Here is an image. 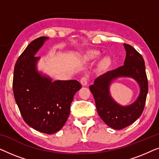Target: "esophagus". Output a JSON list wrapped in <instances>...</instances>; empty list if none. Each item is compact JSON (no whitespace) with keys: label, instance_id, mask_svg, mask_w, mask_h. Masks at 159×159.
Returning a JSON list of instances; mask_svg holds the SVG:
<instances>
[{"label":"esophagus","instance_id":"34e87169","mask_svg":"<svg viewBox=\"0 0 159 159\" xmlns=\"http://www.w3.org/2000/svg\"><path fill=\"white\" fill-rule=\"evenodd\" d=\"M89 81V76L88 75H84L83 77H82L81 80H80V82L83 86H85L88 84V82Z\"/></svg>","mask_w":159,"mask_h":159}]
</instances>
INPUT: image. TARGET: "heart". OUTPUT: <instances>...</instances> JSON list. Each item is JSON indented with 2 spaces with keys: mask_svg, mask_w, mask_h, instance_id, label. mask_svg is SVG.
I'll return each instance as SVG.
<instances>
[{
  "mask_svg": "<svg viewBox=\"0 0 159 159\" xmlns=\"http://www.w3.org/2000/svg\"><path fill=\"white\" fill-rule=\"evenodd\" d=\"M99 55H100V54H99L98 52L94 51V52H93L92 53H91L90 56H91V58H97V57H98ZM109 63H110V60L108 59V58H104L103 61V64L104 65V66H106V65H108V64H109Z\"/></svg>",
  "mask_w": 159,
  "mask_h": 159,
  "instance_id": "b5f03b06",
  "label": "heart"
}]
</instances>
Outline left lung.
<instances>
[{"label": "left lung", "instance_id": "1", "mask_svg": "<svg viewBox=\"0 0 159 159\" xmlns=\"http://www.w3.org/2000/svg\"><path fill=\"white\" fill-rule=\"evenodd\" d=\"M126 51L125 64L118 68L106 71L96 78L90 90L95 98L98 114L108 126L121 129L135 121L144 110L148 90V82L143 56L132 45L124 44ZM119 76H131L140 84L141 94L130 106L121 107L110 96L108 88L114 79Z\"/></svg>", "mask_w": 159, "mask_h": 159}]
</instances>
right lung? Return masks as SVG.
<instances>
[{
    "mask_svg": "<svg viewBox=\"0 0 159 159\" xmlns=\"http://www.w3.org/2000/svg\"><path fill=\"white\" fill-rule=\"evenodd\" d=\"M47 39L40 37L32 41L19 56L14 66L13 92L24 121L39 132L53 134L66 123L74 95L82 85L77 80L52 82L37 71L39 57L34 55Z\"/></svg>",
    "mask_w": 159,
    "mask_h": 159,
    "instance_id": "1",
    "label": "right lung"
}]
</instances>
